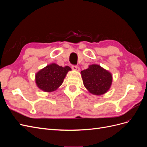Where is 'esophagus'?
Masks as SVG:
<instances>
[{"label":"esophagus","instance_id":"esophagus-1","mask_svg":"<svg viewBox=\"0 0 147 147\" xmlns=\"http://www.w3.org/2000/svg\"><path fill=\"white\" fill-rule=\"evenodd\" d=\"M72 69L74 70H75V71H79L80 70V68L77 65H72Z\"/></svg>","mask_w":147,"mask_h":147}]
</instances>
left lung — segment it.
<instances>
[{"mask_svg": "<svg viewBox=\"0 0 147 147\" xmlns=\"http://www.w3.org/2000/svg\"><path fill=\"white\" fill-rule=\"evenodd\" d=\"M83 84L91 94L100 96L107 92L112 83V75L99 65H90L81 71Z\"/></svg>", "mask_w": 147, "mask_h": 147, "instance_id": "1", "label": "left lung"}]
</instances>
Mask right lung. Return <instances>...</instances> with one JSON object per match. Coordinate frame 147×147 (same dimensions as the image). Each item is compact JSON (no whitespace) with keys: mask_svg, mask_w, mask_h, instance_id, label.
I'll return each instance as SVG.
<instances>
[{"mask_svg":"<svg viewBox=\"0 0 147 147\" xmlns=\"http://www.w3.org/2000/svg\"><path fill=\"white\" fill-rule=\"evenodd\" d=\"M71 70L69 66L62 67L56 63L50 64L35 74V83L43 91L53 92L61 85L67 74Z\"/></svg>","mask_w":147,"mask_h":147,"instance_id":"1","label":"right lung"}]
</instances>
